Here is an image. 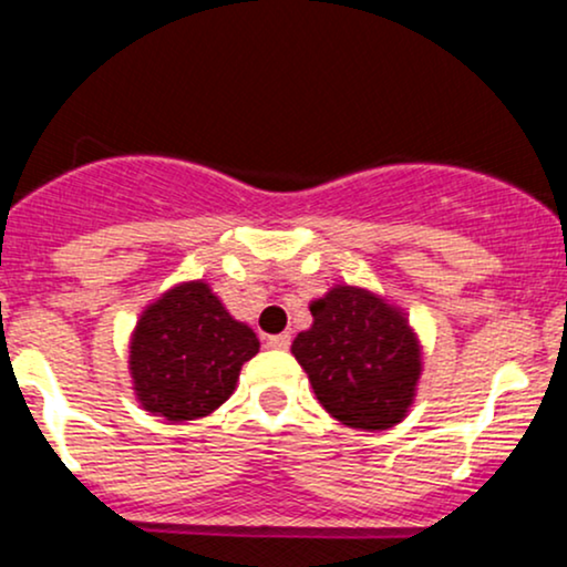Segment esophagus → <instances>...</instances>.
Masks as SVG:
<instances>
[{"label":"esophagus","mask_w":567,"mask_h":567,"mask_svg":"<svg viewBox=\"0 0 567 567\" xmlns=\"http://www.w3.org/2000/svg\"><path fill=\"white\" fill-rule=\"evenodd\" d=\"M266 347H269V349H279V351H285V349L290 347V336H288V333L269 336V338H266Z\"/></svg>","instance_id":"1"}]
</instances>
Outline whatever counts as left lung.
Listing matches in <instances>:
<instances>
[{
  "mask_svg": "<svg viewBox=\"0 0 567 567\" xmlns=\"http://www.w3.org/2000/svg\"><path fill=\"white\" fill-rule=\"evenodd\" d=\"M309 311L315 322L290 351L320 405L351 429L383 432L400 424L424 368L405 311L357 285H333Z\"/></svg>",
  "mask_w": 567,
  "mask_h": 567,
  "instance_id": "obj_1",
  "label": "left lung"
}]
</instances>
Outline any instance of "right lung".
Listing matches in <instances>:
<instances>
[{
    "label": "right lung",
    "instance_id": "1",
    "mask_svg": "<svg viewBox=\"0 0 567 567\" xmlns=\"http://www.w3.org/2000/svg\"><path fill=\"white\" fill-rule=\"evenodd\" d=\"M258 349L252 328L234 320L210 285H175L141 311L130 336L135 400L171 424L205 419L234 394Z\"/></svg>",
    "mask_w": 567,
    "mask_h": 567
}]
</instances>
